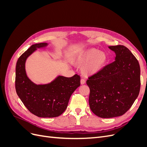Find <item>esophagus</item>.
<instances>
[{"label":"esophagus","instance_id":"obj_1","mask_svg":"<svg viewBox=\"0 0 147 147\" xmlns=\"http://www.w3.org/2000/svg\"><path fill=\"white\" fill-rule=\"evenodd\" d=\"M85 83H86L85 80H84L83 78L80 80V83H81V84H85Z\"/></svg>","mask_w":147,"mask_h":147}]
</instances>
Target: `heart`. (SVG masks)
<instances>
[{
	"label": "heart",
	"mask_w": 147,
	"mask_h": 147,
	"mask_svg": "<svg viewBox=\"0 0 147 147\" xmlns=\"http://www.w3.org/2000/svg\"><path fill=\"white\" fill-rule=\"evenodd\" d=\"M72 63L82 66V73L85 77L98 74L107 63L108 56L104 51L95 48L84 49L77 52L72 58Z\"/></svg>",
	"instance_id": "heart-1"
}]
</instances>
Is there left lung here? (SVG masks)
<instances>
[{
    "label": "left lung",
    "instance_id": "left-lung-1",
    "mask_svg": "<svg viewBox=\"0 0 147 147\" xmlns=\"http://www.w3.org/2000/svg\"><path fill=\"white\" fill-rule=\"evenodd\" d=\"M115 61L89 78V104L92 112L104 118L121 116L137 98L140 87V65L123 45L110 46Z\"/></svg>",
    "mask_w": 147,
    "mask_h": 147
}]
</instances>
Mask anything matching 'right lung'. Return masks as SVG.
<instances>
[{"instance_id": "right-lung-1", "label": "right lung", "mask_w": 147, "mask_h": 147, "mask_svg": "<svg viewBox=\"0 0 147 147\" xmlns=\"http://www.w3.org/2000/svg\"><path fill=\"white\" fill-rule=\"evenodd\" d=\"M48 43L31 45L19 59L16 65L15 88L17 95L30 112L42 118L58 117L67 107L71 95L80 85V77L57 76L51 82L35 84L28 77L26 62L37 49L45 48Z\"/></svg>"}]
</instances>
